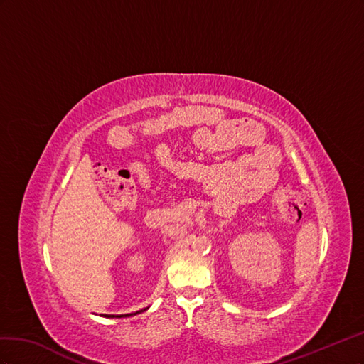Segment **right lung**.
Listing matches in <instances>:
<instances>
[{"label":"right lung","mask_w":364,"mask_h":364,"mask_svg":"<svg viewBox=\"0 0 364 364\" xmlns=\"http://www.w3.org/2000/svg\"><path fill=\"white\" fill-rule=\"evenodd\" d=\"M144 309H146V308H144ZM144 309H140V311H137V313H131V314H127V316H123V314H122V316H108V314H107L105 317H129V316H136V314H140V313H143Z\"/></svg>","instance_id":"right-lung-1"}]
</instances>
